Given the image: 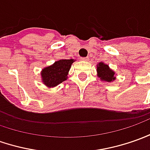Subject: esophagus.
Listing matches in <instances>:
<instances>
[{"label":"esophagus","mask_w":150,"mask_h":150,"mask_svg":"<svg viewBox=\"0 0 150 150\" xmlns=\"http://www.w3.org/2000/svg\"><path fill=\"white\" fill-rule=\"evenodd\" d=\"M88 59V57H81V60L82 61H87Z\"/></svg>","instance_id":"obj_1"}]
</instances>
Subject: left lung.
<instances>
[{
	"instance_id": "obj_1",
	"label": "left lung",
	"mask_w": 150,
	"mask_h": 150,
	"mask_svg": "<svg viewBox=\"0 0 150 150\" xmlns=\"http://www.w3.org/2000/svg\"><path fill=\"white\" fill-rule=\"evenodd\" d=\"M98 76L100 77L102 80L111 82L115 79L113 71L110 69L108 65H105L103 62H100L97 67Z\"/></svg>"
}]
</instances>
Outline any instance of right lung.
I'll list each match as a JSON object with an SVG mask.
<instances>
[{"instance_id":"add662e5","label":"right lung","mask_w":150,"mask_h":150,"mask_svg":"<svg viewBox=\"0 0 150 150\" xmlns=\"http://www.w3.org/2000/svg\"><path fill=\"white\" fill-rule=\"evenodd\" d=\"M74 60H60L42 71V81L47 87H54L67 79L68 71Z\"/></svg>"}]
</instances>
